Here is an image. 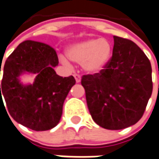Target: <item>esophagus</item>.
<instances>
[{"instance_id": "34e87169", "label": "esophagus", "mask_w": 159, "mask_h": 159, "mask_svg": "<svg viewBox=\"0 0 159 159\" xmlns=\"http://www.w3.org/2000/svg\"><path fill=\"white\" fill-rule=\"evenodd\" d=\"M74 77H75V82L78 84V83H80L81 82V76H80V75H77V74H75L74 75Z\"/></svg>"}]
</instances>
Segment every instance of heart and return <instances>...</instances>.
<instances>
[{"mask_svg":"<svg viewBox=\"0 0 159 159\" xmlns=\"http://www.w3.org/2000/svg\"><path fill=\"white\" fill-rule=\"evenodd\" d=\"M112 44L106 39L89 38L69 46L66 54L69 59L79 63L82 69L88 74L101 73L111 61L112 56ZM63 64L70 62L64 57H61Z\"/></svg>","mask_w":159,"mask_h":159,"instance_id":"1","label":"heart"}]
</instances>
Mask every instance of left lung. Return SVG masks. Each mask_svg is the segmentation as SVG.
<instances>
[{"instance_id":"obj_1","label":"left lung","mask_w":159,"mask_h":159,"mask_svg":"<svg viewBox=\"0 0 159 159\" xmlns=\"http://www.w3.org/2000/svg\"><path fill=\"white\" fill-rule=\"evenodd\" d=\"M111 61L98 74L84 75L89 113L107 129H122L137 124L152 93V65L139 46L114 35Z\"/></svg>"}]
</instances>
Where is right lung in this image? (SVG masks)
<instances>
[{
    "mask_svg": "<svg viewBox=\"0 0 159 159\" xmlns=\"http://www.w3.org/2000/svg\"><path fill=\"white\" fill-rule=\"evenodd\" d=\"M58 63L54 48L34 41L20 43L7 57L0 84V103L3 96L14 120L36 131L58 125L64 100L75 84L72 75L63 78L57 75L54 68ZM23 75H34V82L22 83Z\"/></svg>",
    "mask_w": 159,
    "mask_h": 159,
    "instance_id": "1",
    "label": "right lung"
}]
</instances>
